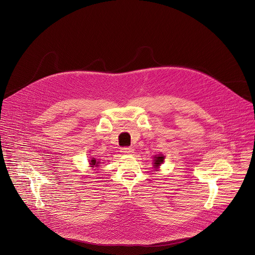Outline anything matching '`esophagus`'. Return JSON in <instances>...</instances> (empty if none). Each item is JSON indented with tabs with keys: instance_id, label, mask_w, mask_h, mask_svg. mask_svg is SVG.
Instances as JSON below:
<instances>
[{
	"instance_id": "34e87169",
	"label": "esophagus",
	"mask_w": 255,
	"mask_h": 255,
	"mask_svg": "<svg viewBox=\"0 0 255 255\" xmlns=\"http://www.w3.org/2000/svg\"><path fill=\"white\" fill-rule=\"evenodd\" d=\"M121 152L124 154H131L134 152V149L132 147H123L121 148Z\"/></svg>"
}]
</instances>
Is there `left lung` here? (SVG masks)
Returning <instances> with one entry per match:
<instances>
[{"instance_id": "obj_1", "label": "left lung", "mask_w": 255, "mask_h": 255, "mask_svg": "<svg viewBox=\"0 0 255 255\" xmlns=\"http://www.w3.org/2000/svg\"><path fill=\"white\" fill-rule=\"evenodd\" d=\"M164 160V156L163 155H158V156H155L154 157V160H153V163H154V167H158Z\"/></svg>"}]
</instances>
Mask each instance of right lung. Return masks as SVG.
<instances>
[{
    "instance_id": "obj_1",
    "label": "right lung",
    "mask_w": 255,
    "mask_h": 255,
    "mask_svg": "<svg viewBox=\"0 0 255 255\" xmlns=\"http://www.w3.org/2000/svg\"><path fill=\"white\" fill-rule=\"evenodd\" d=\"M99 163H100V161H97L96 158H92L91 161H90L91 167H98V166H99Z\"/></svg>"
}]
</instances>
